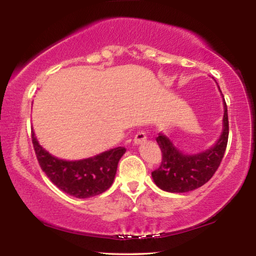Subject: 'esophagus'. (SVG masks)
Here are the masks:
<instances>
[{"label": "esophagus", "instance_id": "34e87169", "mask_svg": "<svg viewBox=\"0 0 256 256\" xmlns=\"http://www.w3.org/2000/svg\"><path fill=\"white\" fill-rule=\"evenodd\" d=\"M146 140V132H143V130H140V132H136V135H135V138H134V143H135V144H140V143L144 142Z\"/></svg>", "mask_w": 256, "mask_h": 256}]
</instances>
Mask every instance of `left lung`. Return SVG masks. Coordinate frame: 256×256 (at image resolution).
<instances>
[{"instance_id":"obj_1","label":"left lung","mask_w":256,"mask_h":256,"mask_svg":"<svg viewBox=\"0 0 256 256\" xmlns=\"http://www.w3.org/2000/svg\"><path fill=\"white\" fill-rule=\"evenodd\" d=\"M224 128L214 146L197 155H185L166 135L158 134L156 141L162 152L160 166L152 172L160 188L172 194H183L200 188L211 180L222 163L228 141V115L224 100Z\"/></svg>"}]
</instances>
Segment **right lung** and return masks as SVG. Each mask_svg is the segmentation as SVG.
Masks as SVG:
<instances>
[{
    "label": "right lung",
    "instance_id": "add662e5",
    "mask_svg": "<svg viewBox=\"0 0 256 256\" xmlns=\"http://www.w3.org/2000/svg\"><path fill=\"white\" fill-rule=\"evenodd\" d=\"M31 138L38 163L58 188L76 198H90L102 194L113 184L118 163L126 152L124 146L82 160L56 158L38 143L34 132Z\"/></svg>",
    "mask_w": 256,
    "mask_h": 256
}]
</instances>
